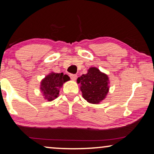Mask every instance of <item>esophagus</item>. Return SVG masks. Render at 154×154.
<instances>
[{
  "mask_svg": "<svg viewBox=\"0 0 154 154\" xmlns=\"http://www.w3.org/2000/svg\"><path fill=\"white\" fill-rule=\"evenodd\" d=\"M70 77L71 78V79L76 80L77 78V76L76 75H75V74H70Z\"/></svg>",
  "mask_w": 154,
  "mask_h": 154,
  "instance_id": "1",
  "label": "esophagus"
}]
</instances>
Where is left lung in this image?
Instances as JSON below:
<instances>
[{
  "label": "left lung",
  "instance_id": "left-lung-1",
  "mask_svg": "<svg viewBox=\"0 0 154 154\" xmlns=\"http://www.w3.org/2000/svg\"><path fill=\"white\" fill-rule=\"evenodd\" d=\"M77 82L81 85L80 89L83 98L90 103H99L109 91L107 75L96 68L88 69L87 74L78 77Z\"/></svg>",
  "mask_w": 154,
  "mask_h": 154
}]
</instances>
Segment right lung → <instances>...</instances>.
Masks as SVG:
<instances>
[{
    "instance_id": "right-lung-1",
    "label": "right lung",
    "mask_w": 154,
    "mask_h": 154,
    "mask_svg": "<svg viewBox=\"0 0 154 154\" xmlns=\"http://www.w3.org/2000/svg\"><path fill=\"white\" fill-rule=\"evenodd\" d=\"M70 80L68 75L63 73H54L45 77L41 82V91L43 93L45 98L48 101H51L57 98L59 94V89L64 82Z\"/></svg>"
}]
</instances>
